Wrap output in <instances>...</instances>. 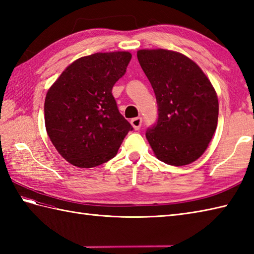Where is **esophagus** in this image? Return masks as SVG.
<instances>
[{"instance_id": "34e87169", "label": "esophagus", "mask_w": 254, "mask_h": 254, "mask_svg": "<svg viewBox=\"0 0 254 254\" xmlns=\"http://www.w3.org/2000/svg\"><path fill=\"white\" fill-rule=\"evenodd\" d=\"M132 127H134V130H139L142 126V118H134L131 120Z\"/></svg>"}]
</instances>
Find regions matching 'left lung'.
I'll list each match as a JSON object with an SVG mask.
<instances>
[{
  "instance_id": "obj_1",
  "label": "left lung",
  "mask_w": 254,
  "mask_h": 254,
  "mask_svg": "<svg viewBox=\"0 0 254 254\" xmlns=\"http://www.w3.org/2000/svg\"><path fill=\"white\" fill-rule=\"evenodd\" d=\"M137 59L154 89L158 120L146 132L156 157L171 166L198 159L212 141L218 98L197 64L182 53L143 49Z\"/></svg>"
}]
</instances>
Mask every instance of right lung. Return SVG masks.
<instances>
[{"label":"right lung","mask_w":254,"mask_h":254,"mask_svg":"<svg viewBox=\"0 0 254 254\" xmlns=\"http://www.w3.org/2000/svg\"><path fill=\"white\" fill-rule=\"evenodd\" d=\"M131 58L127 51L79 58L48 90V136L59 154L73 166L93 168L110 160L133 128L119 112L111 93Z\"/></svg>","instance_id":"1"}]
</instances>
